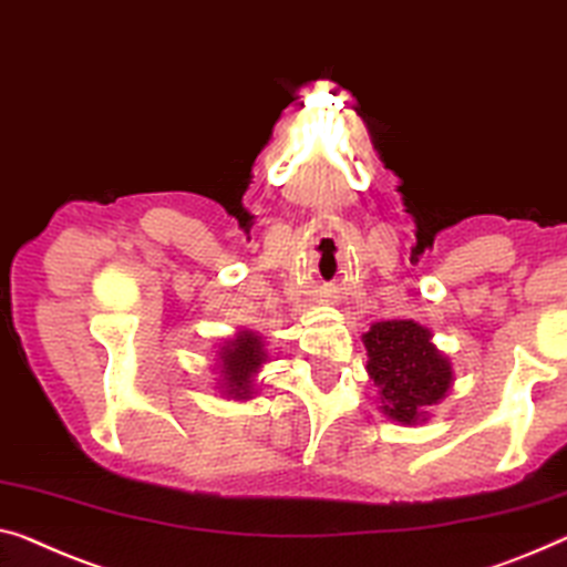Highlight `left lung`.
Wrapping results in <instances>:
<instances>
[{
  "instance_id": "8db88e82",
  "label": "left lung",
  "mask_w": 567,
  "mask_h": 567,
  "mask_svg": "<svg viewBox=\"0 0 567 567\" xmlns=\"http://www.w3.org/2000/svg\"><path fill=\"white\" fill-rule=\"evenodd\" d=\"M369 377L382 392V410L412 425L422 410L443 400L451 386V364L430 343V331L412 320L374 323L364 333Z\"/></svg>"
}]
</instances>
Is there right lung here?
I'll return each mask as SVG.
<instances>
[{
  "mask_svg": "<svg viewBox=\"0 0 567 567\" xmlns=\"http://www.w3.org/2000/svg\"><path fill=\"white\" fill-rule=\"evenodd\" d=\"M224 357V379H226V386H229V394L244 396L249 394V384H251V377L257 374V369L261 361H265V351H261V341L257 336H249L244 333L231 341V346H226L221 351Z\"/></svg>",
  "mask_w": 567,
  "mask_h": 567,
  "instance_id": "add662e5",
  "label": "right lung"
}]
</instances>
